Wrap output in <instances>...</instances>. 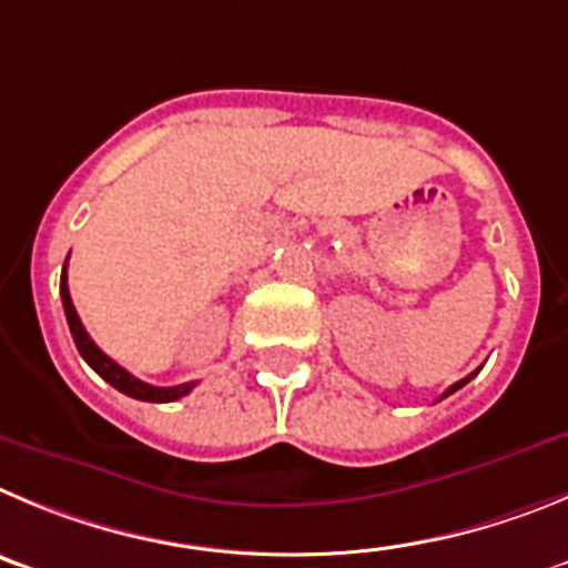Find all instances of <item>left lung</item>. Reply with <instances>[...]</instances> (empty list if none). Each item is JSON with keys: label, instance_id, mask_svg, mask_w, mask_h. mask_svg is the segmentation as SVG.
<instances>
[{"label": "left lung", "instance_id": "1", "mask_svg": "<svg viewBox=\"0 0 568 568\" xmlns=\"http://www.w3.org/2000/svg\"><path fill=\"white\" fill-rule=\"evenodd\" d=\"M473 376H475V373H469V376H467V379H462V382H456V385H453V387H449V390H447V393H444V396H449V393H456V390H458V387H464V385H467V382H469V379H473ZM444 396H442V398H444Z\"/></svg>", "mask_w": 568, "mask_h": 568}]
</instances>
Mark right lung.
<instances>
[{
	"instance_id": "right-lung-1",
	"label": "right lung",
	"mask_w": 568,
	"mask_h": 568,
	"mask_svg": "<svg viewBox=\"0 0 568 568\" xmlns=\"http://www.w3.org/2000/svg\"><path fill=\"white\" fill-rule=\"evenodd\" d=\"M59 291H61V305H64V314H68L70 334H73V342H75V347H79V354L84 356L87 365L93 367L101 379L110 382L115 390L126 393V396H132V398H141V402H175V398L186 396V393L195 387V382H186V385H175V387L146 385V382L135 379L130 371H124L119 362H112L110 356H106L104 351H101V347L90 339V334H87L84 325H81L79 314H75L73 300H70V288H68V260H64V268H61Z\"/></svg>"
}]
</instances>
